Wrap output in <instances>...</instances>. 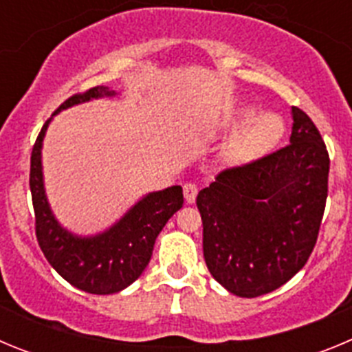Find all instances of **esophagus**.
<instances>
[{
	"instance_id": "1",
	"label": "esophagus",
	"mask_w": 352,
	"mask_h": 352,
	"mask_svg": "<svg viewBox=\"0 0 352 352\" xmlns=\"http://www.w3.org/2000/svg\"><path fill=\"white\" fill-rule=\"evenodd\" d=\"M183 194H185L186 203L192 204L195 201V197H197V185H195V183H186V185L183 186Z\"/></svg>"
}]
</instances>
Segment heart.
Listing matches in <instances>:
<instances>
[{
	"mask_svg": "<svg viewBox=\"0 0 352 352\" xmlns=\"http://www.w3.org/2000/svg\"><path fill=\"white\" fill-rule=\"evenodd\" d=\"M245 121L220 149V158L226 164H248L272 151L284 135V120L275 113L257 114L254 107L239 109L232 123Z\"/></svg>",
	"mask_w": 352,
	"mask_h": 352,
	"instance_id": "1",
	"label": "heart"
}]
</instances>
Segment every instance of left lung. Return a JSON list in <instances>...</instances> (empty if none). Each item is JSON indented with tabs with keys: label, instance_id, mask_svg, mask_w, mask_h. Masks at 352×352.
Masks as SVG:
<instances>
[{
	"label": "left lung",
	"instance_id": "1",
	"mask_svg": "<svg viewBox=\"0 0 352 352\" xmlns=\"http://www.w3.org/2000/svg\"><path fill=\"white\" fill-rule=\"evenodd\" d=\"M328 173L321 133L292 107L287 146L217 174L197 195L204 261L214 280L241 298L291 280L316 247Z\"/></svg>",
	"mask_w": 352,
	"mask_h": 352
}]
</instances>
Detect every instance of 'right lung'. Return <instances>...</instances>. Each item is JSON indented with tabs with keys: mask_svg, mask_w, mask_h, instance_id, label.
Here are the masks:
<instances>
[{
	"mask_svg": "<svg viewBox=\"0 0 352 352\" xmlns=\"http://www.w3.org/2000/svg\"><path fill=\"white\" fill-rule=\"evenodd\" d=\"M111 96L114 91L95 86L70 96L61 109ZM54 113V114H56ZM51 120L40 130L31 151L30 188L35 210V232L43 256L68 284L89 294H113L135 282L148 266L157 236L167 220L183 206V190L174 185L160 192L144 195L130 208L120 222L107 231L89 238L72 234L58 223L49 208L42 176V141Z\"/></svg>",
	"mask_w": 352,
	"mask_h": 352,
	"instance_id": "right-lung-1",
	"label": "right lung"
}]
</instances>
